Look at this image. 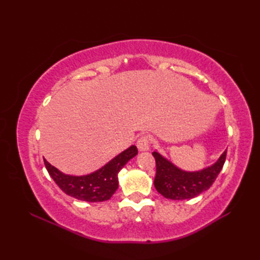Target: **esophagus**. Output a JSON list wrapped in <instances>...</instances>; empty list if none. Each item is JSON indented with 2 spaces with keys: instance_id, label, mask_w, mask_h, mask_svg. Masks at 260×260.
Segmentation results:
<instances>
[{
  "instance_id": "1",
  "label": "esophagus",
  "mask_w": 260,
  "mask_h": 260,
  "mask_svg": "<svg viewBox=\"0 0 260 260\" xmlns=\"http://www.w3.org/2000/svg\"><path fill=\"white\" fill-rule=\"evenodd\" d=\"M137 147H139L140 151H148L150 150V144L151 140L147 135H142L139 140H137Z\"/></svg>"
}]
</instances>
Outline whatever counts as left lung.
<instances>
[{
    "label": "left lung",
    "instance_id": "8db88e82",
    "mask_svg": "<svg viewBox=\"0 0 260 260\" xmlns=\"http://www.w3.org/2000/svg\"><path fill=\"white\" fill-rule=\"evenodd\" d=\"M152 154L156 162L154 185L157 192L171 200H185L201 194L213 184L223 167L227 151L211 167L196 172H186L179 169L157 152Z\"/></svg>",
    "mask_w": 260,
    "mask_h": 260
}]
</instances>
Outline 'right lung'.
<instances>
[{
  "mask_svg": "<svg viewBox=\"0 0 260 260\" xmlns=\"http://www.w3.org/2000/svg\"><path fill=\"white\" fill-rule=\"evenodd\" d=\"M137 154V147L132 145L118 154L102 169L87 175L75 176L60 172L45 159L47 171L66 194L87 202L109 200L118 187V172Z\"/></svg>",
  "mask_w": 260,
  "mask_h": 260,
  "instance_id": "1",
  "label": "right lung"
}]
</instances>
